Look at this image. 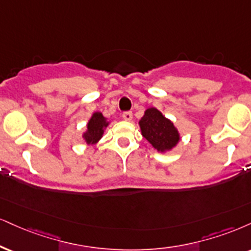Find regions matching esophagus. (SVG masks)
Wrapping results in <instances>:
<instances>
[{"label":"esophagus","mask_w":251,"mask_h":251,"mask_svg":"<svg viewBox=\"0 0 251 251\" xmlns=\"http://www.w3.org/2000/svg\"><path fill=\"white\" fill-rule=\"evenodd\" d=\"M132 112L131 111H126V112L123 113V118L124 120H126V122H129V120H132Z\"/></svg>","instance_id":"esophagus-1"}]
</instances>
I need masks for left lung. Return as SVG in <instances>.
I'll use <instances>...</instances> for the list:
<instances>
[{
    "label": "left lung",
    "instance_id": "1",
    "mask_svg": "<svg viewBox=\"0 0 251 251\" xmlns=\"http://www.w3.org/2000/svg\"><path fill=\"white\" fill-rule=\"evenodd\" d=\"M144 138L158 151H168L179 141V133L170 120L160 111L151 107L145 111V116L139 122Z\"/></svg>",
    "mask_w": 251,
    "mask_h": 251
}]
</instances>
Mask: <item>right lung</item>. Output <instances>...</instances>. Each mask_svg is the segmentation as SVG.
Returning a JSON list of instances; mask_svg holds the SVG:
<instances>
[{
    "mask_svg": "<svg viewBox=\"0 0 251 251\" xmlns=\"http://www.w3.org/2000/svg\"><path fill=\"white\" fill-rule=\"evenodd\" d=\"M108 125L101 113L96 112L93 114L91 119H90L89 124H87V132L84 134L87 144H96L99 139L101 138L102 133H104V128Z\"/></svg>",
    "mask_w": 251,
    "mask_h": 251,
    "instance_id": "add662e5",
    "label": "right lung"
}]
</instances>
